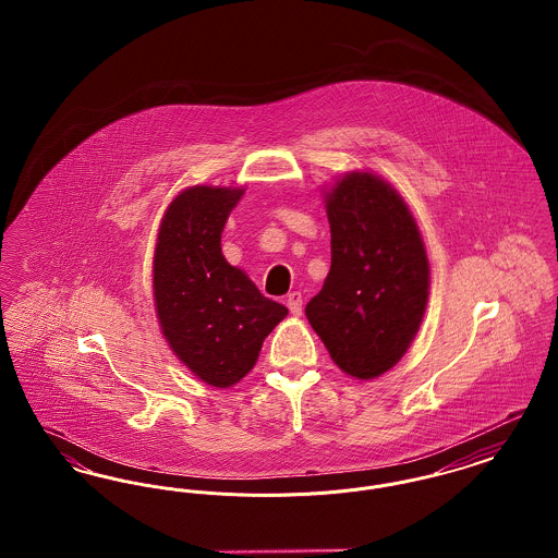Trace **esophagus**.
Instances as JSON below:
<instances>
[{"label":"esophagus","instance_id":"34e87169","mask_svg":"<svg viewBox=\"0 0 558 558\" xmlns=\"http://www.w3.org/2000/svg\"><path fill=\"white\" fill-rule=\"evenodd\" d=\"M287 305H289L292 316H301V312H303V296H301V292H291L287 296Z\"/></svg>","mask_w":558,"mask_h":558}]
</instances>
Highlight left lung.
Returning <instances> with one entry per match:
<instances>
[{
	"instance_id": "1",
	"label": "left lung",
	"mask_w": 558,
	"mask_h": 558,
	"mask_svg": "<svg viewBox=\"0 0 558 558\" xmlns=\"http://www.w3.org/2000/svg\"><path fill=\"white\" fill-rule=\"evenodd\" d=\"M330 271L305 316L341 371H391L425 318L430 269L418 223L396 187L368 169L324 190Z\"/></svg>"
}]
</instances>
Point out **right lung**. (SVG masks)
Here are the masks:
<instances>
[{
    "label": "right lung",
    "mask_w": 558,
    "mask_h": 558,
    "mask_svg": "<svg viewBox=\"0 0 558 558\" xmlns=\"http://www.w3.org/2000/svg\"><path fill=\"white\" fill-rule=\"evenodd\" d=\"M242 194V186L182 190L162 213L153 259L160 332L187 371L217 389L253 371L267 335L289 314L221 253Z\"/></svg>",
    "instance_id": "add662e5"
}]
</instances>
